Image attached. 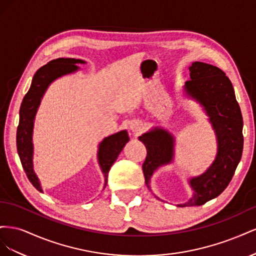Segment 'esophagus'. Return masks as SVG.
I'll return each mask as SVG.
<instances>
[{
  "label": "esophagus",
  "mask_w": 256,
  "mask_h": 256,
  "mask_svg": "<svg viewBox=\"0 0 256 256\" xmlns=\"http://www.w3.org/2000/svg\"><path fill=\"white\" fill-rule=\"evenodd\" d=\"M142 128H143V125H142L141 122H134L132 125H131V129H132L134 131H136V132H138V131H141Z\"/></svg>",
  "instance_id": "obj_1"
}]
</instances>
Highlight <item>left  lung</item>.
<instances>
[{"mask_svg":"<svg viewBox=\"0 0 256 256\" xmlns=\"http://www.w3.org/2000/svg\"><path fill=\"white\" fill-rule=\"evenodd\" d=\"M189 70L191 79L186 82L184 88L210 118L218 138V154L204 174L190 180L194 194L188 203L180 205L182 207L203 205L221 194L234 176L244 148L242 115L230 80L220 68L202 62L192 63ZM138 140L147 150L142 168L148 186L154 170L172 161L174 140L166 131L157 128L138 136Z\"/></svg>","mask_w":256,"mask_h":256,"instance_id":"obj_1","label":"left lung"}]
</instances>
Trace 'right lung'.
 I'll return each instance as SVG.
<instances>
[{
	"mask_svg": "<svg viewBox=\"0 0 256 256\" xmlns=\"http://www.w3.org/2000/svg\"><path fill=\"white\" fill-rule=\"evenodd\" d=\"M84 63L81 60L76 58H60L53 60L47 65L40 67L36 72L32 85L22 100L20 106V118L17 128V150L20 157V161L23 170L34 187L42 192L38 178L33 170V144H32V132L34 118L37 108L40 104V99L44 90H47L49 84L58 76L72 72L78 69L74 64ZM129 141L126 130L120 131L113 136L104 138V141L99 145L98 160L102 166L106 178V184L108 182V174H109L112 164L118 157L122 147Z\"/></svg>",
	"mask_w": 256,
	"mask_h": 256,
	"instance_id": "right-lung-1",
	"label": "right lung"
}]
</instances>
